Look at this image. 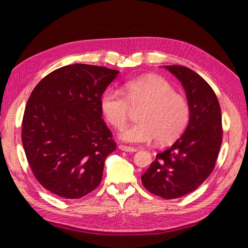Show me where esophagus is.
<instances>
[{
  "mask_svg": "<svg viewBox=\"0 0 248 248\" xmlns=\"http://www.w3.org/2000/svg\"><path fill=\"white\" fill-rule=\"evenodd\" d=\"M119 149L123 151H127V152H135L136 151V149L133 148V147H129L125 145H119Z\"/></svg>",
  "mask_w": 248,
  "mask_h": 248,
  "instance_id": "1",
  "label": "esophagus"
}]
</instances>
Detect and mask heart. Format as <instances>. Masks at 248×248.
<instances>
[{
    "instance_id": "obj_1",
    "label": "heart",
    "mask_w": 248,
    "mask_h": 248,
    "mask_svg": "<svg viewBox=\"0 0 248 248\" xmlns=\"http://www.w3.org/2000/svg\"><path fill=\"white\" fill-rule=\"evenodd\" d=\"M138 109L139 123L121 130L119 138L132 144L152 140L164 145L177 140L189 120L187 100L160 77L148 76L129 80L123 92L108 88L101 97V109L108 123L116 129L124 127L131 110Z\"/></svg>"
}]
</instances>
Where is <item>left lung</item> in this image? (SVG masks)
Listing matches in <instances>:
<instances>
[{"mask_svg":"<svg viewBox=\"0 0 248 248\" xmlns=\"http://www.w3.org/2000/svg\"><path fill=\"white\" fill-rule=\"evenodd\" d=\"M186 89L189 105L186 130L170 148L156 155L141 176L152 194L175 199L194 192L214 170L222 145V113L212 87L187 67L165 66Z\"/></svg>","mask_w":248,"mask_h":248,"instance_id":"8db88e82","label":"left lung"}]
</instances>
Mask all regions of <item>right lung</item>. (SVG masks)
Instances as JSON below:
<instances>
[{"label": "right lung", "mask_w": 248, "mask_h": 248, "mask_svg": "<svg viewBox=\"0 0 248 248\" xmlns=\"http://www.w3.org/2000/svg\"><path fill=\"white\" fill-rule=\"evenodd\" d=\"M118 72L68 65L49 73L31 93L22 120L23 148L35 178L57 196L81 198L102 180L116 143L101 118V97Z\"/></svg>", "instance_id": "add662e5"}]
</instances>
